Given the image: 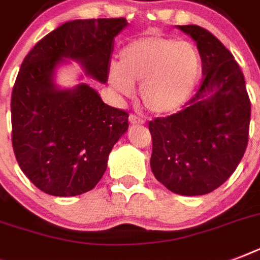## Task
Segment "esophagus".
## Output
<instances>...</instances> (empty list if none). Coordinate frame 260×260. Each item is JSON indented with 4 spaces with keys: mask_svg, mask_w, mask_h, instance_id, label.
<instances>
[{
    "mask_svg": "<svg viewBox=\"0 0 260 260\" xmlns=\"http://www.w3.org/2000/svg\"><path fill=\"white\" fill-rule=\"evenodd\" d=\"M129 122H131V124H134V125H136V124H142L143 121L139 117L134 116V114H131V116H129Z\"/></svg>",
    "mask_w": 260,
    "mask_h": 260,
    "instance_id": "esophagus-1",
    "label": "esophagus"
}]
</instances>
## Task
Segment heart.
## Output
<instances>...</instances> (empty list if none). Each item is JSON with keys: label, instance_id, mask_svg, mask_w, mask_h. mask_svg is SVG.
I'll return each mask as SVG.
<instances>
[{"label": "heart", "instance_id": "heart-1", "mask_svg": "<svg viewBox=\"0 0 260 260\" xmlns=\"http://www.w3.org/2000/svg\"><path fill=\"white\" fill-rule=\"evenodd\" d=\"M202 74V58L193 43L147 34L128 43L109 67V82L121 95H139L151 113H175L189 101Z\"/></svg>", "mask_w": 260, "mask_h": 260}]
</instances>
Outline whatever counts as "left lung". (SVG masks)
<instances>
[{
    "label": "left lung",
    "instance_id": "left-lung-1",
    "mask_svg": "<svg viewBox=\"0 0 260 260\" xmlns=\"http://www.w3.org/2000/svg\"><path fill=\"white\" fill-rule=\"evenodd\" d=\"M197 43L204 82L178 113L150 121L151 170L167 189L202 196L234 174L246 152L251 104L234 55L209 30L178 25Z\"/></svg>",
    "mask_w": 260,
    "mask_h": 260
}]
</instances>
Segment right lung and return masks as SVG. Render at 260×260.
<instances>
[{
    "label": "right lung",
    "mask_w": 260,
    "mask_h": 260,
    "mask_svg": "<svg viewBox=\"0 0 260 260\" xmlns=\"http://www.w3.org/2000/svg\"><path fill=\"white\" fill-rule=\"evenodd\" d=\"M126 25L125 18L67 21L22 60L10 102L12 144L22 173L44 193L73 197L93 189L128 129V113L106 105L97 90L55 83L56 69L69 60L105 83L114 38Z\"/></svg>",
    "instance_id": "1"
}]
</instances>
